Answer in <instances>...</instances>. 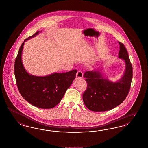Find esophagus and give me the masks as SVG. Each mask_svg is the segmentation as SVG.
Listing matches in <instances>:
<instances>
[{"instance_id":"1","label":"esophagus","mask_w":148,"mask_h":148,"mask_svg":"<svg viewBox=\"0 0 148 148\" xmlns=\"http://www.w3.org/2000/svg\"><path fill=\"white\" fill-rule=\"evenodd\" d=\"M84 76L83 72L81 71H78L77 74H76V77L78 78H82Z\"/></svg>"}]
</instances>
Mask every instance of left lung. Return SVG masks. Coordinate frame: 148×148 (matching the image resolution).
Masks as SVG:
<instances>
[{
    "instance_id": "1",
    "label": "left lung",
    "mask_w": 148,
    "mask_h": 148,
    "mask_svg": "<svg viewBox=\"0 0 148 148\" xmlns=\"http://www.w3.org/2000/svg\"><path fill=\"white\" fill-rule=\"evenodd\" d=\"M120 45L119 58L124 60L126 69L123 77L116 82H112L104 79L98 71L84 72L87 84L83 94L85 106L93 112H103L113 109L125 100L130 89L133 78V67L128 53L124 45Z\"/></svg>"
}]
</instances>
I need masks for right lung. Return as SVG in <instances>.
Returning <instances> with one entry per match:
<instances>
[{
    "label": "right lung",
    "instance_id": "right-lung-1",
    "mask_svg": "<svg viewBox=\"0 0 148 148\" xmlns=\"http://www.w3.org/2000/svg\"><path fill=\"white\" fill-rule=\"evenodd\" d=\"M39 32L26 38L38 34ZM24 42L21 44L14 64V73L16 85L20 95L34 106L42 109L53 108L60 102L67 90L76 77L77 70L66 73H55L45 77L30 75L24 68L21 52Z\"/></svg>",
    "mask_w": 148,
    "mask_h": 148
}]
</instances>
